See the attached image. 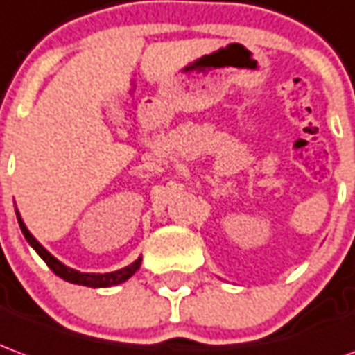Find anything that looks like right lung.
<instances>
[{"label": "right lung", "instance_id": "right-lung-1", "mask_svg": "<svg viewBox=\"0 0 355 355\" xmlns=\"http://www.w3.org/2000/svg\"><path fill=\"white\" fill-rule=\"evenodd\" d=\"M17 219H19V225H21V230L24 238H26V242L31 244L38 255L48 263V267L51 271L55 272L57 277H61V279H65V281L73 282V284H83V286H90V288H107V286H115V284H121V282L128 281L136 271H138V267L142 263V257H138L135 263H130L125 269H119V271L113 272H105V275H94V272H80V271H74L71 267H67L63 265L59 259H55L53 255L49 254L46 248L40 244L36 238L32 236L28 229L24 227V223H22L21 215L17 213Z\"/></svg>", "mask_w": 355, "mask_h": 355}]
</instances>
